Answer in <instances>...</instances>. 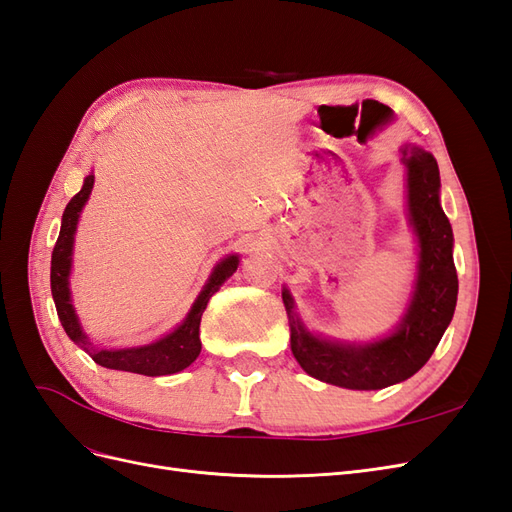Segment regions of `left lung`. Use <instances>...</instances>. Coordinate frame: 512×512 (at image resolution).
Segmentation results:
<instances>
[{
	"mask_svg": "<svg viewBox=\"0 0 512 512\" xmlns=\"http://www.w3.org/2000/svg\"><path fill=\"white\" fill-rule=\"evenodd\" d=\"M408 170V215L418 239V265L412 299L389 337L369 344L324 339L305 329L286 292L290 348L309 376L354 391H376L404 382L421 369L440 344L457 305L453 228L440 205V170L429 151L404 145Z\"/></svg>",
	"mask_w": 512,
	"mask_h": 512,
	"instance_id": "left-lung-1",
	"label": "left lung"
}]
</instances>
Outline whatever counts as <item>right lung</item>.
Here are the masks:
<instances>
[{
    "label": "right lung",
    "instance_id": "add662e5",
    "mask_svg": "<svg viewBox=\"0 0 512 512\" xmlns=\"http://www.w3.org/2000/svg\"><path fill=\"white\" fill-rule=\"evenodd\" d=\"M94 188V173L87 175L83 181L81 192L72 196L66 205L64 215H61V230L57 243L53 247L51 256V292L57 307V316L61 327L68 333L74 344H79L91 359L106 369H119V371H132V374L141 376H168L177 374V371L190 367L196 356L200 354V318H203L205 307L218 288L228 280V277L237 271L239 256H226L218 267L213 269L211 277L207 280L205 288L200 290L192 309L185 316L179 327L160 337L158 342L136 348H121V350H98L89 342V337L83 333L79 316L74 312V305L70 299V269H72V247H74V232L79 224L81 211L87 203V198Z\"/></svg>",
    "mask_w": 512,
    "mask_h": 512
}]
</instances>
